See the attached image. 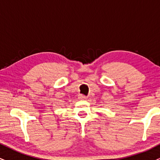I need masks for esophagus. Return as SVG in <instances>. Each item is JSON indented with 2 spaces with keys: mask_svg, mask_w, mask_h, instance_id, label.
<instances>
[{
  "mask_svg": "<svg viewBox=\"0 0 160 160\" xmlns=\"http://www.w3.org/2000/svg\"><path fill=\"white\" fill-rule=\"evenodd\" d=\"M78 97L80 99H86V96H85L83 94H79Z\"/></svg>",
  "mask_w": 160,
  "mask_h": 160,
  "instance_id": "1",
  "label": "esophagus"
}]
</instances>
